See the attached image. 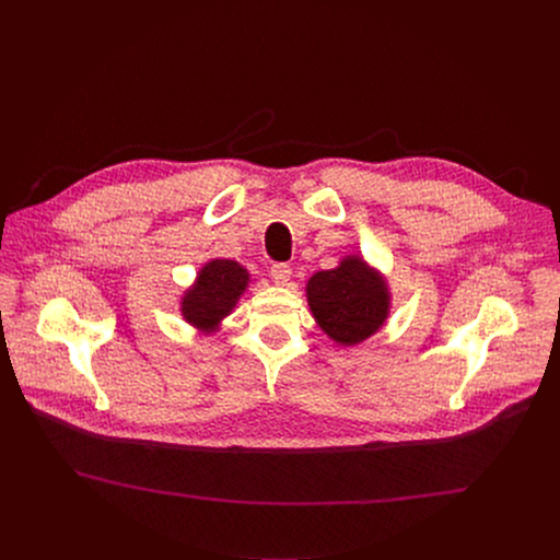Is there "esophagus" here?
<instances>
[{"mask_svg": "<svg viewBox=\"0 0 560 560\" xmlns=\"http://www.w3.org/2000/svg\"><path fill=\"white\" fill-rule=\"evenodd\" d=\"M270 277H272V281L277 283V285H290V279H292V270H290V266H283V264H277V266H272L270 268Z\"/></svg>", "mask_w": 560, "mask_h": 560, "instance_id": "1", "label": "esophagus"}]
</instances>
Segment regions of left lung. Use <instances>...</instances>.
I'll list each match as a JSON object with an SVG mask.
<instances>
[{
	"mask_svg": "<svg viewBox=\"0 0 560 560\" xmlns=\"http://www.w3.org/2000/svg\"><path fill=\"white\" fill-rule=\"evenodd\" d=\"M305 296L316 326L339 346H357L376 335L392 305L385 277L359 255H346L337 268L314 272Z\"/></svg>",
	"mask_w": 560,
	"mask_h": 560,
	"instance_id": "8db88e82",
	"label": "left lung"
}]
</instances>
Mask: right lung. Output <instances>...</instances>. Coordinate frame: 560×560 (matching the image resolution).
<instances>
[{"mask_svg":"<svg viewBox=\"0 0 560 560\" xmlns=\"http://www.w3.org/2000/svg\"><path fill=\"white\" fill-rule=\"evenodd\" d=\"M250 272L232 259H212L199 272L195 283L182 296L184 322L201 335H214L223 318L236 307L246 288Z\"/></svg>","mask_w":560,"mask_h":560,"instance_id":"add662e5","label":"right lung"}]
</instances>
